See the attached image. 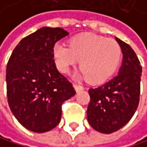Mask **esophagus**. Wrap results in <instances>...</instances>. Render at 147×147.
<instances>
[{"label":"esophagus","instance_id":"obj_1","mask_svg":"<svg viewBox=\"0 0 147 147\" xmlns=\"http://www.w3.org/2000/svg\"><path fill=\"white\" fill-rule=\"evenodd\" d=\"M73 87H74V89L76 90V91H80V90H84V87H82L80 85H78V84H73Z\"/></svg>","mask_w":147,"mask_h":147}]
</instances>
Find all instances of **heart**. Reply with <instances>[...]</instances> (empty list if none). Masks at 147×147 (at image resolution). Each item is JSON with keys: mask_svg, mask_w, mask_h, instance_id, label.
I'll return each instance as SVG.
<instances>
[{"mask_svg": "<svg viewBox=\"0 0 147 147\" xmlns=\"http://www.w3.org/2000/svg\"><path fill=\"white\" fill-rule=\"evenodd\" d=\"M57 67L67 73L80 60L81 77L90 83H101L113 75L122 59V48L113 39L95 34H83L69 40L68 47L57 43L53 47Z\"/></svg>", "mask_w": 147, "mask_h": 147, "instance_id": "1", "label": "heart"}]
</instances>
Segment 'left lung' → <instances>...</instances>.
Segmentation results:
<instances>
[{
    "label": "left lung",
    "mask_w": 147,
    "mask_h": 147,
    "mask_svg": "<svg viewBox=\"0 0 147 147\" xmlns=\"http://www.w3.org/2000/svg\"><path fill=\"white\" fill-rule=\"evenodd\" d=\"M115 39L123 53L118 75L105 84L89 90L88 122L102 134H112L123 128L134 116L140 100V61L129 45Z\"/></svg>",
    "instance_id": "left-lung-1"
}]
</instances>
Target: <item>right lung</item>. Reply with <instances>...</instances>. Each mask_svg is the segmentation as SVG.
<instances>
[{
	"label": "right lung",
	"mask_w": 147,
	"mask_h": 147,
	"mask_svg": "<svg viewBox=\"0 0 147 147\" xmlns=\"http://www.w3.org/2000/svg\"><path fill=\"white\" fill-rule=\"evenodd\" d=\"M68 33L42 27L23 38L7 64V98L11 113L29 131L45 133L61 119V106L76 94L72 84L57 69L53 47Z\"/></svg>",
	"instance_id": "add662e5"
}]
</instances>
